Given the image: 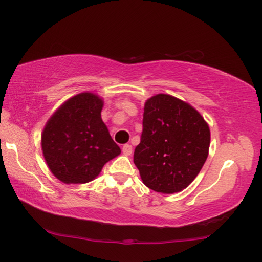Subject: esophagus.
<instances>
[{"instance_id":"1","label":"esophagus","mask_w":262,"mask_h":262,"mask_svg":"<svg viewBox=\"0 0 262 262\" xmlns=\"http://www.w3.org/2000/svg\"><path fill=\"white\" fill-rule=\"evenodd\" d=\"M122 152L123 155H126V156H130L133 152V147L130 144H125L122 147Z\"/></svg>"}]
</instances>
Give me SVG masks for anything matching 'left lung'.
Returning <instances> with one entry per match:
<instances>
[{"label":"left lung","mask_w":262,"mask_h":262,"mask_svg":"<svg viewBox=\"0 0 262 262\" xmlns=\"http://www.w3.org/2000/svg\"><path fill=\"white\" fill-rule=\"evenodd\" d=\"M209 145V126L193 106L166 94L145 101L134 163L147 187L163 194L185 189L201 171Z\"/></svg>","instance_id":"8db88e82"}]
</instances>
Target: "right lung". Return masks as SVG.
Segmentation results:
<instances>
[{
	"label": "right lung",
	"mask_w": 262,
	"mask_h": 262,
	"mask_svg": "<svg viewBox=\"0 0 262 262\" xmlns=\"http://www.w3.org/2000/svg\"><path fill=\"white\" fill-rule=\"evenodd\" d=\"M103 106L98 95L82 92L66 100L43 127V158L62 183L86 184L120 155V148L101 120Z\"/></svg>",
	"instance_id": "add662e5"
}]
</instances>
